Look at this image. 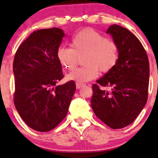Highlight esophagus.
<instances>
[{"label":"esophagus","mask_w":158,"mask_h":158,"mask_svg":"<svg viewBox=\"0 0 158 158\" xmlns=\"http://www.w3.org/2000/svg\"><path fill=\"white\" fill-rule=\"evenodd\" d=\"M76 89H80L81 87L82 86H83L84 85V84L83 83H82V82H76Z\"/></svg>","instance_id":"esophagus-1"}]
</instances>
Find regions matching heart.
<instances>
[{
    "label": "heart",
    "mask_w": 158,
    "mask_h": 158,
    "mask_svg": "<svg viewBox=\"0 0 158 158\" xmlns=\"http://www.w3.org/2000/svg\"><path fill=\"white\" fill-rule=\"evenodd\" d=\"M69 45L70 47H60L56 50V58L62 67L73 70L82 56L85 65L71 72L67 76L69 80L88 82L98 76L99 69L102 73L112 70L119 60L118 44L93 29L88 28L76 33Z\"/></svg>",
    "instance_id": "1"
}]
</instances>
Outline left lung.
<instances>
[{"mask_svg": "<svg viewBox=\"0 0 158 158\" xmlns=\"http://www.w3.org/2000/svg\"><path fill=\"white\" fill-rule=\"evenodd\" d=\"M106 33L118 44L120 56L115 67L92 85L91 106L110 128H123L136 119L147 102L149 61L141 43L126 28L113 24ZM100 86L111 90L106 91Z\"/></svg>", "mask_w": 158, "mask_h": 158, "instance_id": "1", "label": "left lung"}]
</instances>
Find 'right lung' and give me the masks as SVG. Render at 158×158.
<instances>
[{"label": "right lung", "instance_id": "add662e5", "mask_svg": "<svg viewBox=\"0 0 158 158\" xmlns=\"http://www.w3.org/2000/svg\"><path fill=\"white\" fill-rule=\"evenodd\" d=\"M64 36L56 27L38 30L14 56V106L23 122L37 131H49L64 119L76 89L73 80L56 85L63 78L56 50Z\"/></svg>", "mask_w": 158, "mask_h": 158}]
</instances>
